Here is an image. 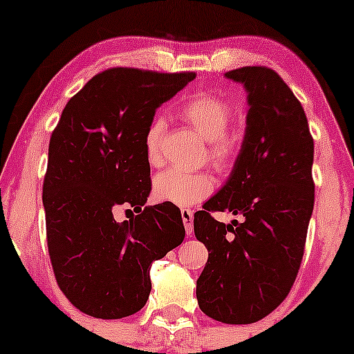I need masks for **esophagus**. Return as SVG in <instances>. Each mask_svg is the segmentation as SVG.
Here are the masks:
<instances>
[{
	"instance_id": "1",
	"label": "esophagus",
	"mask_w": 354,
	"mask_h": 354,
	"mask_svg": "<svg viewBox=\"0 0 354 354\" xmlns=\"http://www.w3.org/2000/svg\"><path fill=\"white\" fill-rule=\"evenodd\" d=\"M181 218L186 233L191 234V231H193V213H191V209H181Z\"/></svg>"
}]
</instances>
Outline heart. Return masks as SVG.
<instances>
[{
	"instance_id": "1",
	"label": "heart",
	"mask_w": 354,
	"mask_h": 354,
	"mask_svg": "<svg viewBox=\"0 0 354 354\" xmlns=\"http://www.w3.org/2000/svg\"><path fill=\"white\" fill-rule=\"evenodd\" d=\"M180 115L194 131L206 141V158L216 169H225L236 158L239 140L230 129L231 111L226 100L213 95H198L180 108ZM165 123L154 120L145 135V154L151 166L163 163L161 138ZM214 189V180L208 171L183 173L168 169L158 174L153 181V193L158 201L188 208L209 196Z\"/></svg>"
}]
</instances>
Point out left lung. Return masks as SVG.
<instances>
[{"label":"left lung","instance_id":"left-lung-1","mask_svg":"<svg viewBox=\"0 0 354 354\" xmlns=\"http://www.w3.org/2000/svg\"><path fill=\"white\" fill-rule=\"evenodd\" d=\"M225 76L245 86L250 109L228 181L194 213V234L208 248L196 298L209 318L250 324L283 303L298 274L315 206V143L301 103L278 73L243 66ZM214 210L243 221L219 223Z\"/></svg>","mask_w":354,"mask_h":354}]
</instances>
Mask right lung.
Returning <instances> with one entry per match:
<instances>
[{"label": "right lung", "instance_id": "obj_1", "mask_svg": "<svg viewBox=\"0 0 354 354\" xmlns=\"http://www.w3.org/2000/svg\"><path fill=\"white\" fill-rule=\"evenodd\" d=\"M194 78L109 68L68 101L53 131L43 183L48 251L59 290L89 316L140 311L153 261L185 239L178 206L142 208L151 191L145 135L156 109ZM121 204L137 213L129 222L114 219Z\"/></svg>", "mask_w": 354, "mask_h": 354}]
</instances>
